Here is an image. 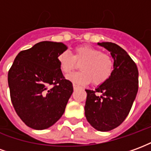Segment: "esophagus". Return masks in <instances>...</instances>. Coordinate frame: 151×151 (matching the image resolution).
Listing matches in <instances>:
<instances>
[{"label": "esophagus", "instance_id": "obj_1", "mask_svg": "<svg viewBox=\"0 0 151 151\" xmlns=\"http://www.w3.org/2000/svg\"><path fill=\"white\" fill-rule=\"evenodd\" d=\"M73 90L75 91V90H78V89L79 88V86L78 85H75V84H73Z\"/></svg>", "mask_w": 151, "mask_h": 151}]
</instances>
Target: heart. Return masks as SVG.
Listing matches in <instances>:
<instances>
[{"label":"heart","instance_id":"1","mask_svg":"<svg viewBox=\"0 0 151 151\" xmlns=\"http://www.w3.org/2000/svg\"><path fill=\"white\" fill-rule=\"evenodd\" d=\"M60 68L65 73H69L82 64V71L72 73L67 79L77 85H85L91 82L95 86L104 83L113 72L114 61L110 55L88 45L77 47L73 56L68 51L60 53L57 57Z\"/></svg>","mask_w":151,"mask_h":151}]
</instances>
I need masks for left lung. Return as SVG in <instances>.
<instances>
[{
	"label": "left lung",
	"mask_w": 151,
	"mask_h": 151,
	"mask_svg": "<svg viewBox=\"0 0 151 151\" xmlns=\"http://www.w3.org/2000/svg\"><path fill=\"white\" fill-rule=\"evenodd\" d=\"M111 52L114 69L111 77L87 94L85 116L95 129L108 132L125 120L138 91V70L129 54L117 44L98 43Z\"/></svg>",
	"instance_id": "left-lung-1"
}]
</instances>
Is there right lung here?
<instances>
[{"label":"right lung","mask_w":151,"mask_h":151,"mask_svg":"<svg viewBox=\"0 0 151 151\" xmlns=\"http://www.w3.org/2000/svg\"><path fill=\"white\" fill-rule=\"evenodd\" d=\"M67 48L63 43L40 42L18 53L9 70L13 106L31 129H47L65 112L73 88L64 78L57 57Z\"/></svg>","instance_id":"right-lung-1"}]
</instances>
